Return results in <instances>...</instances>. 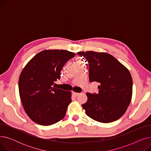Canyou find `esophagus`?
<instances>
[{"mask_svg":"<svg viewBox=\"0 0 151 151\" xmlns=\"http://www.w3.org/2000/svg\"><path fill=\"white\" fill-rule=\"evenodd\" d=\"M80 94V93H78V92H73V95L75 96V97H77L78 95Z\"/></svg>","mask_w":151,"mask_h":151,"instance_id":"34e87169","label":"esophagus"}]
</instances>
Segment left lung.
Masks as SVG:
<instances>
[{"label":"left lung","mask_w":151,"mask_h":151,"mask_svg":"<svg viewBox=\"0 0 151 151\" xmlns=\"http://www.w3.org/2000/svg\"><path fill=\"white\" fill-rule=\"evenodd\" d=\"M88 60L89 80L99 83V92L87 93L82 105L92 119L103 123L117 120L126 111L132 96L133 81L129 70L106 52H78Z\"/></svg>","instance_id":"left-lung-1"}]
</instances>
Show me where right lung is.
Masks as SVG:
<instances>
[{"label":"right lung","instance_id":"add662e5","mask_svg":"<svg viewBox=\"0 0 151 151\" xmlns=\"http://www.w3.org/2000/svg\"><path fill=\"white\" fill-rule=\"evenodd\" d=\"M75 54L66 50H45L32 59L19 78L22 106L35 123L50 125L65 117L71 101V92L55 88L63 65Z\"/></svg>","mask_w":151,"mask_h":151}]
</instances>
